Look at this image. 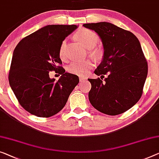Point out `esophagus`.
Listing matches in <instances>:
<instances>
[{"label":"esophagus","mask_w":159,"mask_h":159,"mask_svg":"<svg viewBox=\"0 0 159 159\" xmlns=\"http://www.w3.org/2000/svg\"><path fill=\"white\" fill-rule=\"evenodd\" d=\"M87 80V78L86 77H83V76H81L80 77V82H84L86 81V80Z\"/></svg>","instance_id":"esophagus-1"}]
</instances>
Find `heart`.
Masks as SVG:
<instances>
[{"instance_id":"1","label":"heart","mask_w":159,"mask_h":159,"mask_svg":"<svg viewBox=\"0 0 159 159\" xmlns=\"http://www.w3.org/2000/svg\"><path fill=\"white\" fill-rule=\"evenodd\" d=\"M75 38L79 42L81 43L88 50L93 48L97 43H98L99 37L96 33L90 30L87 28H82L78 30L75 34ZM66 46V42L63 41L60 46L59 55L61 59H65L66 55L65 49ZM103 55L102 50L99 48H94L92 50V55L97 60L101 59ZM93 64L90 61H86L84 62H72L67 67L68 72L72 74L75 75H83L85 72H87L89 70L92 69Z\"/></svg>"}]
</instances>
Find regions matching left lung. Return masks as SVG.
Returning a JSON list of instances; mask_svg holds the SVG:
<instances>
[{
	"label": "left lung",
	"mask_w": 159,
	"mask_h": 159,
	"mask_svg": "<svg viewBox=\"0 0 159 159\" xmlns=\"http://www.w3.org/2000/svg\"><path fill=\"white\" fill-rule=\"evenodd\" d=\"M83 26L96 32L103 45V58L94 74L103 78L108 75L104 82L99 77L88 79L92 84L90 103L108 115L124 113L140 99L148 74L139 40L132 33L108 22Z\"/></svg>",
	"instance_id": "8db88e82"
}]
</instances>
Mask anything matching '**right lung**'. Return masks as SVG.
I'll use <instances>...</instances> for the list:
<instances>
[{
  "instance_id": "1",
  "label": "right lung",
  "mask_w": 159,
  "mask_h": 159,
  "mask_svg": "<svg viewBox=\"0 0 159 159\" xmlns=\"http://www.w3.org/2000/svg\"><path fill=\"white\" fill-rule=\"evenodd\" d=\"M77 28L46 25L22 39L15 48L9 84L19 103L33 115L50 117L58 113L79 83L77 75L57 66L62 64L59 52L62 41ZM52 70L62 75L57 81L48 76Z\"/></svg>"
}]
</instances>
